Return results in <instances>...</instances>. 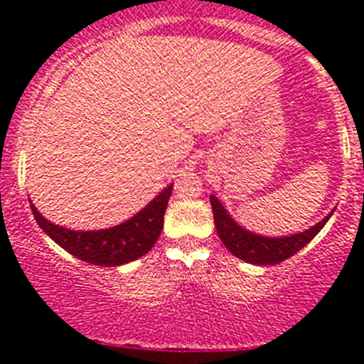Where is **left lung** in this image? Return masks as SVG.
I'll use <instances>...</instances> for the list:
<instances>
[{
    "label": "left lung",
    "mask_w": 364,
    "mask_h": 364,
    "mask_svg": "<svg viewBox=\"0 0 364 364\" xmlns=\"http://www.w3.org/2000/svg\"><path fill=\"white\" fill-rule=\"evenodd\" d=\"M210 202L211 210H213L215 228H217V233L224 246L244 262L259 266L279 264L282 260L290 259L323 230L328 218L333 213L332 211L323 220L317 222L315 226H311L310 230L301 231V233H294L290 237H266V235L253 233V231L240 226L239 222L228 213L226 208L215 195H211Z\"/></svg>",
    "instance_id": "8db88e82"
}]
</instances>
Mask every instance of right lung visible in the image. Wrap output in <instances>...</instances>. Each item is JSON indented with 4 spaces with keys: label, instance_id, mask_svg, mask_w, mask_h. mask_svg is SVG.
<instances>
[{
    "label": "right lung",
    "instance_id": "obj_1",
    "mask_svg": "<svg viewBox=\"0 0 364 364\" xmlns=\"http://www.w3.org/2000/svg\"><path fill=\"white\" fill-rule=\"evenodd\" d=\"M171 191L173 184H169L129 220L107 230H69L47 220L32 202L31 210L38 226L70 255L95 266H122L144 257L154 246L164 228V213Z\"/></svg>",
    "mask_w": 364,
    "mask_h": 364
}]
</instances>
